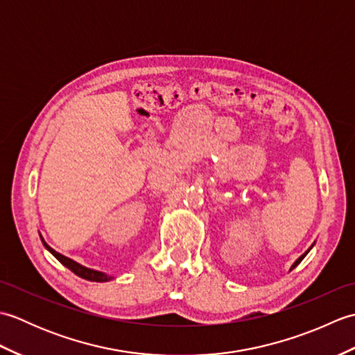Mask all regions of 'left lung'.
Instances as JSON below:
<instances>
[{"instance_id":"obj_1","label":"left lung","mask_w":355,"mask_h":355,"mask_svg":"<svg viewBox=\"0 0 355 355\" xmlns=\"http://www.w3.org/2000/svg\"><path fill=\"white\" fill-rule=\"evenodd\" d=\"M310 250H311V247H310V248H308V250H306V252H305V253H304L302 256H300V258H299V259H297L296 262H294V263H293V266H291V270H293L294 267H297V266H299V263H300V262H302V259L305 258V256L308 254V252H310Z\"/></svg>"}]
</instances>
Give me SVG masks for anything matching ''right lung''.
<instances>
[{
    "mask_svg": "<svg viewBox=\"0 0 355 355\" xmlns=\"http://www.w3.org/2000/svg\"><path fill=\"white\" fill-rule=\"evenodd\" d=\"M41 239H42V238H41ZM42 244H44V247L47 248V250H49L53 256H55V258H56L59 262L62 263V266H65L67 268H70V270L73 271V273L78 275L79 277H84V279H87V281H93V282H107V281H110V279H112V276L105 275V273H102V271H96V270H92V268H87V267H84V266H80V263L74 262L73 259L67 258V256L55 252L47 243H45L44 239H42Z\"/></svg>",
    "mask_w": 355,
    "mask_h": 355,
    "instance_id": "obj_1",
    "label": "right lung"
}]
</instances>
